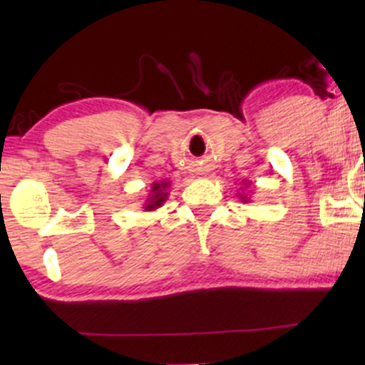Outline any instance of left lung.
Returning <instances> with one entry per match:
<instances>
[{
    "label": "left lung",
    "mask_w": 365,
    "mask_h": 365,
    "mask_svg": "<svg viewBox=\"0 0 365 365\" xmlns=\"http://www.w3.org/2000/svg\"><path fill=\"white\" fill-rule=\"evenodd\" d=\"M244 185H249V182H247V180H244ZM238 197H240L244 202H249V197H247L245 194H240V192H238Z\"/></svg>",
    "instance_id": "obj_1"
}]
</instances>
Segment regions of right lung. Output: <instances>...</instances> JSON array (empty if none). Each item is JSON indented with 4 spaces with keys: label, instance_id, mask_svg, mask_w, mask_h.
<instances>
[{
    "label": "right lung",
    "instance_id": "1",
    "mask_svg": "<svg viewBox=\"0 0 365 365\" xmlns=\"http://www.w3.org/2000/svg\"><path fill=\"white\" fill-rule=\"evenodd\" d=\"M168 187H170V182H166V180H161V182H154L153 185H150V190L148 197H145L144 200V209L145 211H154V209L161 207L163 204L166 202V199H168Z\"/></svg>",
    "mask_w": 365,
    "mask_h": 365
}]
</instances>
